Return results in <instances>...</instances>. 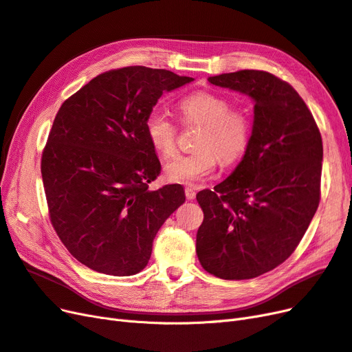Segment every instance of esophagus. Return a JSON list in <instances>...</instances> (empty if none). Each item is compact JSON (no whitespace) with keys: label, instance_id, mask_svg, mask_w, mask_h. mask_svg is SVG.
I'll list each match as a JSON object with an SVG mask.
<instances>
[{"label":"esophagus","instance_id":"esophagus-1","mask_svg":"<svg viewBox=\"0 0 352 352\" xmlns=\"http://www.w3.org/2000/svg\"><path fill=\"white\" fill-rule=\"evenodd\" d=\"M184 192H186V197H187L188 200H192V199L196 197V187L188 186V187H186Z\"/></svg>","mask_w":352,"mask_h":352}]
</instances>
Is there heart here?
Wrapping results in <instances>:
<instances>
[{"instance_id": "b5f03b06", "label": "heart", "mask_w": 352, "mask_h": 352, "mask_svg": "<svg viewBox=\"0 0 352 352\" xmlns=\"http://www.w3.org/2000/svg\"><path fill=\"white\" fill-rule=\"evenodd\" d=\"M181 118L186 124L201 126L196 142L199 151L178 155L165 165V175L178 184H196L206 179L217 168L240 161L252 140V121L241 108L217 94L197 92L178 102ZM147 140L153 149L169 157L177 149V126L164 111L153 109L144 121Z\"/></svg>"}]
</instances>
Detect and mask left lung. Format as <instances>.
I'll use <instances>...</instances> for the list:
<instances>
[{
  "label": "left lung",
  "instance_id": "obj_1",
  "mask_svg": "<svg viewBox=\"0 0 352 352\" xmlns=\"http://www.w3.org/2000/svg\"><path fill=\"white\" fill-rule=\"evenodd\" d=\"M208 80L254 102L252 140L234 173L197 192L200 265L221 279H252L294 253L320 201L323 144L305 102L289 83L260 70Z\"/></svg>",
  "mask_w": 352,
  "mask_h": 352
}]
</instances>
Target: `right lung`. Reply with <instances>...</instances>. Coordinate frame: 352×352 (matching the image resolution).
Instances as JSON below:
<instances>
[{"label":"right lung","instance_id":"obj_1","mask_svg":"<svg viewBox=\"0 0 352 352\" xmlns=\"http://www.w3.org/2000/svg\"><path fill=\"white\" fill-rule=\"evenodd\" d=\"M191 80L124 67L92 78L56 112L41 161L50 219L67 250L89 269L139 274L156 232L184 203L179 184L149 190L161 162L144 121L164 92Z\"/></svg>","mask_w":352,"mask_h":352}]
</instances>
